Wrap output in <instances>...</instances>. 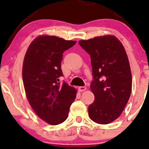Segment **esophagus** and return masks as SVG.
<instances>
[{
    "mask_svg": "<svg viewBox=\"0 0 149 149\" xmlns=\"http://www.w3.org/2000/svg\"><path fill=\"white\" fill-rule=\"evenodd\" d=\"M86 89H87L86 87L80 86V87H79V88H78V90H79L80 92H84V91H85V90H86Z\"/></svg>",
    "mask_w": 149,
    "mask_h": 149,
    "instance_id": "esophagus-1",
    "label": "esophagus"
}]
</instances>
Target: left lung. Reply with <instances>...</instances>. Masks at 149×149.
<instances>
[{
	"label": "left lung",
	"instance_id": "8db88e82",
	"mask_svg": "<svg viewBox=\"0 0 149 149\" xmlns=\"http://www.w3.org/2000/svg\"><path fill=\"white\" fill-rule=\"evenodd\" d=\"M80 45L91 58L94 80L90 90L95 101L88 107L90 118L109 124L119 117L132 92V73L127 54L113 35L81 40Z\"/></svg>",
	"mask_w": 149,
	"mask_h": 149
}]
</instances>
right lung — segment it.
<instances>
[{
  "mask_svg": "<svg viewBox=\"0 0 149 149\" xmlns=\"http://www.w3.org/2000/svg\"><path fill=\"white\" fill-rule=\"evenodd\" d=\"M54 36L40 35L31 42L24 58L22 78L31 107L37 116L49 125L63 123L69 115L77 90L64 82L62 54L75 44Z\"/></svg>",
  "mask_w": 149,
  "mask_h": 149,
  "instance_id": "add662e5",
  "label": "right lung"
}]
</instances>
